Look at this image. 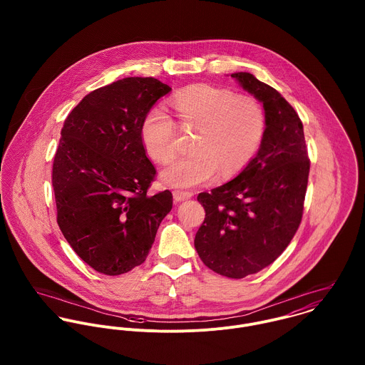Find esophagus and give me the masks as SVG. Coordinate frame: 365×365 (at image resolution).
<instances>
[{"mask_svg":"<svg viewBox=\"0 0 365 365\" xmlns=\"http://www.w3.org/2000/svg\"><path fill=\"white\" fill-rule=\"evenodd\" d=\"M173 197H174V201L175 202H182V201H187V200H191L192 198V192H188V191H174L173 192Z\"/></svg>","mask_w":365,"mask_h":365,"instance_id":"obj_1","label":"esophagus"}]
</instances>
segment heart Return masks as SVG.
<instances>
[{"mask_svg": "<svg viewBox=\"0 0 365 365\" xmlns=\"http://www.w3.org/2000/svg\"><path fill=\"white\" fill-rule=\"evenodd\" d=\"M181 122L198 129L192 155L168 163L160 178L170 187L205 185L220 173L229 178L240 173L257 155L265 135V113L249 96L210 84L181 90L173 100ZM177 126L165 108H150L140 123V140L146 153L164 163L174 155Z\"/></svg>", "mask_w": 365, "mask_h": 365, "instance_id": "heart-1", "label": "heart"}]
</instances>
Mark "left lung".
Returning a JSON list of instances; mask_svg holds the SVG:
<instances>
[{"label":"left lung","mask_w":365,"mask_h":365,"mask_svg":"<svg viewBox=\"0 0 365 365\" xmlns=\"http://www.w3.org/2000/svg\"><path fill=\"white\" fill-rule=\"evenodd\" d=\"M230 77L262 104L265 135L233 180L198 195L205 220L194 245L212 271L245 278L274 262L297 233L311 163L302 122L287 100L250 73Z\"/></svg>","instance_id":"8db88e82"}]
</instances>
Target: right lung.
<instances>
[{"instance_id":"1","label":"right lung","mask_w":365,"mask_h":365,"mask_svg":"<svg viewBox=\"0 0 365 365\" xmlns=\"http://www.w3.org/2000/svg\"><path fill=\"white\" fill-rule=\"evenodd\" d=\"M170 91L153 77L122 78L86 96L64 120L53 161L57 223L98 272L140 265L173 208L168 190L148 194L156 170L140 140L146 112Z\"/></svg>"}]
</instances>
